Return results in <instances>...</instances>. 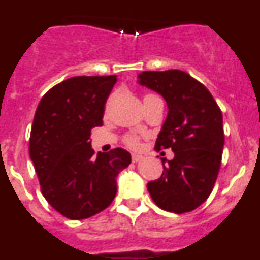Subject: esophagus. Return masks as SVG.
I'll list each match as a JSON object with an SVG mask.
<instances>
[{"label": "esophagus", "instance_id": "34e87169", "mask_svg": "<svg viewBox=\"0 0 260 260\" xmlns=\"http://www.w3.org/2000/svg\"><path fill=\"white\" fill-rule=\"evenodd\" d=\"M142 158H143V157H142V155H138V153H133V155H132V160H133V161H134V162L141 161Z\"/></svg>", "mask_w": 260, "mask_h": 260}]
</instances>
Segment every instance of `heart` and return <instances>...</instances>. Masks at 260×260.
I'll list each match as a JSON object with an SVG mask.
<instances>
[{
	"instance_id": "1",
	"label": "heart",
	"mask_w": 260,
	"mask_h": 260,
	"mask_svg": "<svg viewBox=\"0 0 260 260\" xmlns=\"http://www.w3.org/2000/svg\"><path fill=\"white\" fill-rule=\"evenodd\" d=\"M151 96H153V95H146V96H144V99L151 98ZM126 142H127V144H130V146H133V147H135L138 144L137 138H134V137H128L127 139H126Z\"/></svg>"
}]
</instances>
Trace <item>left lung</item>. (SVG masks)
Returning a JSON list of instances; mask_svg holds the SVG:
<instances>
[{
	"label": "left lung",
	"instance_id": "1",
	"mask_svg": "<svg viewBox=\"0 0 260 260\" xmlns=\"http://www.w3.org/2000/svg\"><path fill=\"white\" fill-rule=\"evenodd\" d=\"M138 83L162 96L168 114L156 139V150L172 148L161 158L162 174L147 189L156 206L174 213L199 207L210 197L224 148L222 114L212 95L181 70L143 71Z\"/></svg>",
	"mask_w": 260,
	"mask_h": 260
}]
</instances>
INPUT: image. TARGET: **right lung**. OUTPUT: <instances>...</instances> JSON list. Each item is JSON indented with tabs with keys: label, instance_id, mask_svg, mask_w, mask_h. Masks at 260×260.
Masks as SVG:
<instances>
[{
	"label": "right lung",
	"instance_id": "1",
	"mask_svg": "<svg viewBox=\"0 0 260 260\" xmlns=\"http://www.w3.org/2000/svg\"><path fill=\"white\" fill-rule=\"evenodd\" d=\"M116 82V75L70 78L50 88L36 108L29 157L44 198L68 219L105 210L116 197L117 176L132 162L123 148L95 156L89 142L91 128L103 125Z\"/></svg>",
	"mask_w": 260,
	"mask_h": 260
}]
</instances>
